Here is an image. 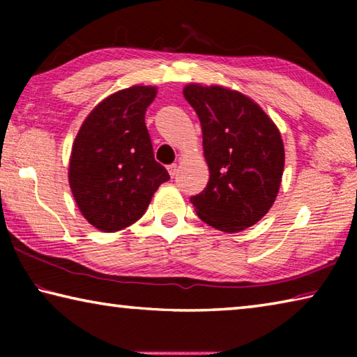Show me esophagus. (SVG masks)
Here are the masks:
<instances>
[{
    "mask_svg": "<svg viewBox=\"0 0 357 357\" xmlns=\"http://www.w3.org/2000/svg\"><path fill=\"white\" fill-rule=\"evenodd\" d=\"M167 168H168V173H170V176H172V178L176 176V173H178V165H176V164L168 165Z\"/></svg>",
    "mask_w": 357,
    "mask_h": 357,
    "instance_id": "34e87169",
    "label": "esophagus"
}]
</instances>
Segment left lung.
<instances>
[{"label": "left lung", "instance_id": "obj_1", "mask_svg": "<svg viewBox=\"0 0 357 357\" xmlns=\"http://www.w3.org/2000/svg\"><path fill=\"white\" fill-rule=\"evenodd\" d=\"M184 98L203 130L209 183L190 197L198 217L225 233L245 229L268 213L279 192L285 151L279 129L247 96L189 84Z\"/></svg>", "mask_w": 357, "mask_h": 357}]
</instances>
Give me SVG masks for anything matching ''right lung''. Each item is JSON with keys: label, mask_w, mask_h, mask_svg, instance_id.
<instances>
[{"label": "right lung", "mask_w": 357, "mask_h": 357, "mask_svg": "<svg viewBox=\"0 0 357 357\" xmlns=\"http://www.w3.org/2000/svg\"><path fill=\"white\" fill-rule=\"evenodd\" d=\"M153 86H132L100 102L72 146L69 184L78 209L105 233L132 225L146 213L159 185L170 179L154 159L144 113Z\"/></svg>", "instance_id": "1"}]
</instances>
